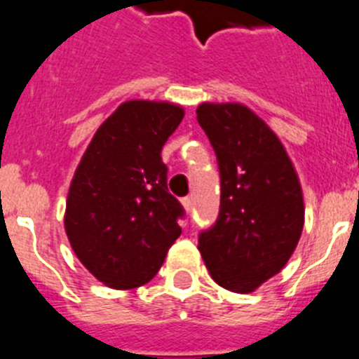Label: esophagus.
I'll return each instance as SVG.
<instances>
[{
  "label": "esophagus",
  "instance_id": "obj_1",
  "mask_svg": "<svg viewBox=\"0 0 359 359\" xmlns=\"http://www.w3.org/2000/svg\"><path fill=\"white\" fill-rule=\"evenodd\" d=\"M180 202H182L184 210H186V211H188V213H189V211H191V208H193V201H191V197H184L182 201H180Z\"/></svg>",
  "mask_w": 359,
  "mask_h": 359
}]
</instances>
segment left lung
<instances>
[{
	"mask_svg": "<svg viewBox=\"0 0 359 359\" xmlns=\"http://www.w3.org/2000/svg\"><path fill=\"white\" fill-rule=\"evenodd\" d=\"M197 121L220 168V213L198 236L211 278L253 292L294 253L305 220L304 193L278 135L240 102H202Z\"/></svg>",
	"mask_w": 359,
	"mask_h": 359,
	"instance_id": "obj_1",
	"label": "left lung"
}]
</instances>
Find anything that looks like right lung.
I'll return each mask as SVG.
<instances>
[{
	"label": "right lung",
	"instance_id": "right-lung-1",
	"mask_svg": "<svg viewBox=\"0 0 359 359\" xmlns=\"http://www.w3.org/2000/svg\"><path fill=\"white\" fill-rule=\"evenodd\" d=\"M184 117L168 101H126L97 128L70 182L65 231L76 257L111 289L154 278L180 236V202L161 151Z\"/></svg>",
	"mask_w": 359,
	"mask_h": 359
}]
</instances>
